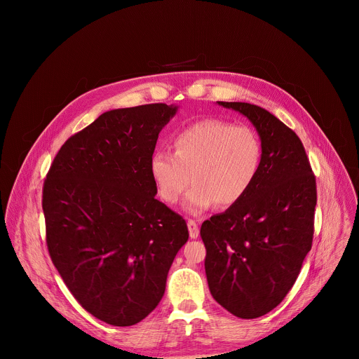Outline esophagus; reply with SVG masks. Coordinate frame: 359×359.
Instances as JSON below:
<instances>
[{"label":"esophagus","mask_w":359,"mask_h":359,"mask_svg":"<svg viewBox=\"0 0 359 359\" xmlns=\"http://www.w3.org/2000/svg\"><path fill=\"white\" fill-rule=\"evenodd\" d=\"M187 227H189V234L191 238L198 237V224L194 220H187Z\"/></svg>","instance_id":"esophagus-1"}]
</instances>
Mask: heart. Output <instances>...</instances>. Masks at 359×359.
<instances>
[{
  "label": "heart",
  "instance_id": "1",
  "mask_svg": "<svg viewBox=\"0 0 359 359\" xmlns=\"http://www.w3.org/2000/svg\"><path fill=\"white\" fill-rule=\"evenodd\" d=\"M175 153L153 151L149 172L159 196L176 203L194 182L183 208L197 215L216 203L227 209L251 189L262 163V142L248 126H234L222 119H204L179 130ZM192 176L190 177L189 175Z\"/></svg>",
  "mask_w": 359,
  "mask_h": 359
}]
</instances>
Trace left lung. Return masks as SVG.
<instances>
[{"instance_id":"1","label":"left lung","mask_w":359,"mask_h":359,"mask_svg":"<svg viewBox=\"0 0 359 359\" xmlns=\"http://www.w3.org/2000/svg\"><path fill=\"white\" fill-rule=\"evenodd\" d=\"M244 115L262 140V163L247 194L200 229L213 298L233 316L259 318L294 285L314 234L316 176L288 126L245 102H217Z\"/></svg>"}]
</instances>
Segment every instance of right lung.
<instances>
[{
	"label": "right lung",
	"instance_id": "add662e5",
	"mask_svg": "<svg viewBox=\"0 0 359 359\" xmlns=\"http://www.w3.org/2000/svg\"><path fill=\"white\" fill-rule=\"evenodd\" d=\"M177 107L114 109L71 136L43 182L46 245L83 309L115 327L146 318L189 238L184 219L155 196L149 172Z\"/></svg>",
	"mask_w": 359,
	"mask_h": 359
}]
</instances>
